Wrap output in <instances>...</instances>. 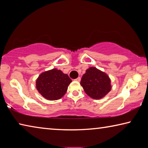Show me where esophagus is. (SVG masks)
I'll return each mask as SVG.
<instances>
[{"label": "esophagus", "mask_w": 148, "mask_h": 148, "mask_svg": "<svg viewBox=\"0 0 148 148\" xmlns=\"http://www.w3.org/2000/svg\"><path fill=\"white\" fill-rule=\"evenodd\" d=\"M75 81H77V82H80V81H81V77H77L76 79H75Z\"/></svg>", "instance_id": "obj_1"}]
</instances>
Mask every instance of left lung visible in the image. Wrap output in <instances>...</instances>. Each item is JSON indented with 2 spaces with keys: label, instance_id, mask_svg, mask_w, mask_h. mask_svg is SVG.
I'll list each match as a JSON object with an SVG mask.
<instances>
[{
  "label": "left lung",
  "instance_id": "8db88e82",
  "mask_svg": "<svg viewBox=\"0 0 148 148\" xmlns=\"http://www.w3.org/2000/svg\"><path fill=\"white\" fill-rule=\"evenodd\" d=\"M80 84L86 93L93 99H101L108 93L112 89L109 76L95 67L86 70Z\"/></svg>",
  "mask_w": 148,
  "mask_h": 148
}]
</instances>
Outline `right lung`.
<instances>
[{
    "label": "right lung",
    "mask_w": 148,
    "mask_h": 148,
    "mask_svg": "<svg viewBox=\"0 0 148 148\" xmlns=\"http://www.w3.org/2000/svg\"><path fill=\"white\" fill-rule=\"evenodd\" d=\"M72 79L57 69L42 72L36 79V89L42 97L49 101H56L64 96Z\"/></svg>",
    "instance_id": "right-lung-1"
}]
</instances>
